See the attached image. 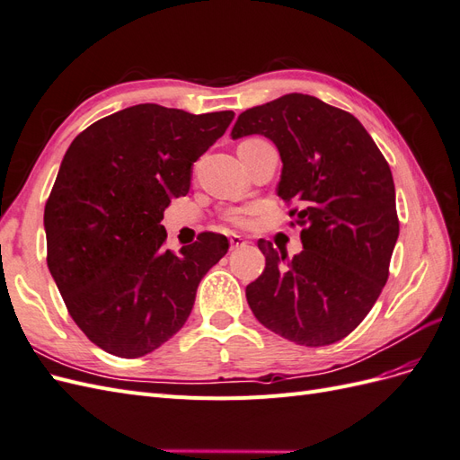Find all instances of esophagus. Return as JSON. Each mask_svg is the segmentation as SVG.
Listing matches in <instances>:
<instances>
[{
  "label": "esophagus",
  "instance_id": "obj_1",
  "mask_svg": "<svg viewBox=\"0 0 460 460\" xmlns=\"http://www.w3.org/2000/svg\"><path fill=\"white\" fill-rule=\"evenodd\" d=\"M247 245V242L242 238V235H230V247L232 249H240V247H245Z\"/></svg>",
  "mask_w": 460,
  "mask_h": 460
}]
</instances>
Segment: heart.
I'll return each mask as SVG.
<instances>
[{
	"mask_svg": "<svg viewBox=\"0 0 460 460\" xmlns=\"http://www.w3.org/2000/svg\"><path fill=\"white\" fill-rule=\"evenodd\" d=\"M247 215H249V211H235V213H232V220L238 222V225H245Z\"/></svg>",
	"mask_w": 460,
	"mask_h": 460,
	"instance_id": "1",
	"label": "heart"
}]
</instances>
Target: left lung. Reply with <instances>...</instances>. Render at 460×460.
<instances>
[{
	"label": "left lung",
	"mask_w": 460,
	"mask_h": 460,
	"mask_svg": "<svg viewBox=\"0 0 460 460\" xmlns=\"http://www.w3.org/2000/svg\"><path fill=\"white\" fill-rule=\"evenodd\" d=\"M261 134L278 147V196L296 205L303 252L288 261L259 240L264 272L245 288L262 326L307 347L351 333L387 282L399 235L389 164L351 113L288 93L247 109L232 140Z\"/></svg>",
	"instance_id": "left-lung-1"
}]
</instances>
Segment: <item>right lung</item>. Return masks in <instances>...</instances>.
Segmentation results:
<instances>
[{"mask_svg":"<svg viewBox=\"0 0 460 460\" xmlns=\"http://www.w3.org/2000/svg\"><path fill=\"white\" fill-rule=\"evenodd\" d=\"M232 119L142 103L93 122L66 149L44 211L48 267L103 351L136 358L169 341L201 278L226 255L228 240L213 232L172 253L161 220Z\"/></svg>","mask_w":460,"mask_h":460,"instance_id":"1","label":"right lung"}]
</instances>
